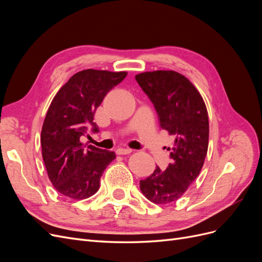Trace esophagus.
I'll return each mask as SVG.
<instances>
[{
  "instance_id": "1",
  "label": "esophagus",
  "mask_w": 262,
  "mask_h": 262,
  "mask_svg": "<svg viewBox=\"0 0 262 262\" xmlns=\"http://www.w3.org/2000/svg\"><path fill=\"white\" fill-rule=\"evenodd\" d=\"M116 153L118 155H128V154L132 153V149L131 148H118L116 150Z\"/></svg>"
}]
</instances>
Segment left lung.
I'll return each mask as SVG.
<instances>
[{"label":"left lung","mask_w":262,"mask_h":262,"mask_svg":"<svg viewBox=\"0 0 262 262\" xmlns=\"http://www.w3.org/2000/svg\"><path fill=\"white\" fill-rule=\"evenodd\" d=\"M136 80L154 104L161 128L176 138L166 170L156 167L140 181L150 202L168 204L182 196L202 169L209 146L207 106L194 85L175 71L143 72Z\"/></svg>","instance_id":"left-lung-1"}]
</instances>
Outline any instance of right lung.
I'll list each match as a JSON object with an SVG mask.
<instances>
[{
  "mask_svg": "<svg viewBox=\"0 0 262 262\" xmlns=\"http://www.w3.org/2000/svg\"><path fill=\"white\" fill-rule=\"evenodd\" d=\"M126 72L87 69L75 73L55 94L47 112L40 143L47 172L61 194L83 200L96 193L100 177L116 154L89 145L81 137L92 126L94 114L107 93L121 83Z\"/></svg>",
  "mask_w": 262,
  "mask_h": 262,
  "instance_id": "1",
  "label": "right lung"
}]
</instances>
